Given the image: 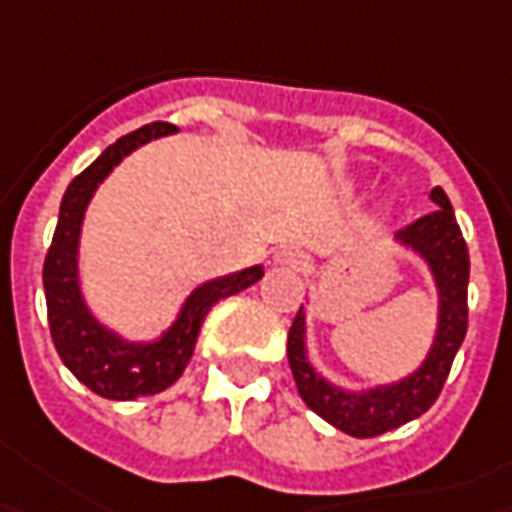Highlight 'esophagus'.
I'll return each instance as SVG.
<instances>
[{
  "instance_id": "esophagus-1",
  "label": "esophagus",
  "mask_w": 512,
  "mask_h": 512,
  "mask_svg": "<svg viewBox=\"0 0 512 512\" xmlns=\"http://www.w3.org/2000/svg\"><path fill=\"white\" fill-rule=\"evenodd\" d=\"M274 266L277 269H291V272H303L306 266H309V255L306 252H300V249H280L277 255H274Z\"/></svg>"
}]
</instances>
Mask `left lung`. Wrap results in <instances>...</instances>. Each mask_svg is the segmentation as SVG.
Listing matches in <instances>:
<instances>
[{
    "label": "left lung",
    "instance_id": "obj_1",
    "mask_svg": "<svg viewBox=\"0 0 512 512\" xmlns=\"http://www.w3.org/2000/svg\"><path fill=\"white\" fill-rule=\"evenodd\" d=\"M431 201L439 206L431 215L419 218L394 235L399 249L416 255L431 272L436 289V331L425 360L411 374L379 382L368 388H343L323 377L309 360L306 343V306H300L289 331V365L303 402L317 416H323L337 431L368 439L411 422L431 408L445 379L453 357L467 331V277L470 257L465 238L456 223L453 206L442 186H433Z\"/></svg>",
    "mask_w": 512,
    "mask_h": 512
}]
</instances>
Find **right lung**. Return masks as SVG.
<instances>
[{
  "mask_svg": "<svg viewBox=\"0 0 512 512\" xmlns=\"http://www.w3.org/2000/svg\"><path fill=\"white\" fill-rule=\"evenodd\" d=\"M178 133V127L155 121L135 133L118 138L98 155L90 167L73 178L67 186L59 209L56 235L45 257V297L47 320L53 345L62 362L73 371V377L84 382L93 394L104 399H138L167 391L175 379L184 374L192 360V351L201 334L203 317L209 309L238 291L255 286L263 277V266H249L240 272L221 274L212 280H203L189 291L169 323L152 340H130L121 331L110 328L96 311L90 309L84 291H81V229L84 215L93 201L96 189L127 155L138 147L150 144L155 138Z\"/></svg>",
  "mask_w": 512,
  "mask_h": 512,
  "instance_id": "obj_1",
  "label": "right lung"
}]
</instances>
